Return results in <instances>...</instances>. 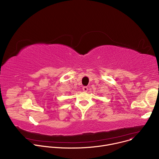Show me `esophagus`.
Listing matches in <instances>:
<instances>
[{
    "label": "esophagus",
    "mask_w": 159,
    "mask_h": 159,
    "mask_svg": "<svg viewBox=\"0 0 159 159\" xmlns=\"http://www.w3.org/2000/svg\"><path fill=\"white\" fill-rule=\"evenodd\" d=\"M82 90H83V91H84V92H87L88 88H87V87H83V89H82Z\"/></svg>",
    "instance_id": "1"
}]
</instances>
